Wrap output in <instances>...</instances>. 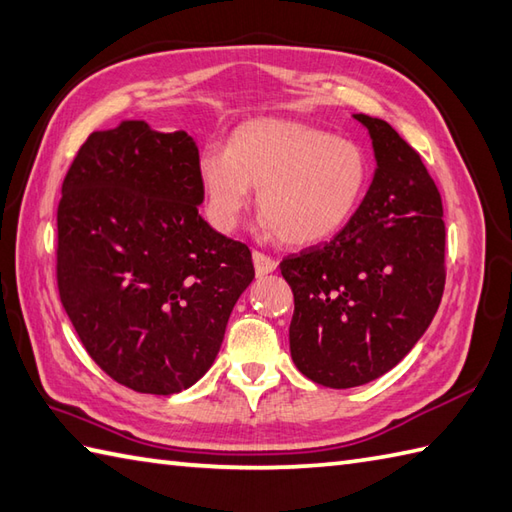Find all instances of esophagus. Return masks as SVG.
Wrapping results in <instances>:
<instances>
[{
  "instance_id": "esophagus-1",
  "label": "esophagus",
  "mask_w": 512,
  "mask_h": 512,
  "mask_svg": "<svg viewBox=\"0 0 512 512\" xmlns=\"http://www.w3.org/2000/svg\"><path fill=\"white\" fill-rule=\"evenodd\" d=\"M252 260H254L256 276H267V274H271V271H274L276 265H278L274 258H269V256H265V254H260V252H254V254H252Z\"/></svg>"
}]
</instances>
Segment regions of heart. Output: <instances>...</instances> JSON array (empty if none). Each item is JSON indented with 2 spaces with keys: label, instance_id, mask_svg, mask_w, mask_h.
I'll return each instance as SVG.
<instances>
[{
  "label": "heart",
  "instance_id": "1",
  "mask_svg": "<svg viewBox=\"0 0 512 512\" xmlns=\"http://www.w3.org/2000/svg\"><path fill=\"white\" fill-rule=\"evenodd\" d=\"M367 176L360 145L291 119L247 121L227 150L207 145L198 156L207 218L218 232H232L256 187L258 232L294 247L338 234L358 210Z\"/></svg>",
  "mask_w": 512,
  "mask_h": 512
}]
</instances>
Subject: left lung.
Listing matches in <instances>:
<instances>
[{
  "mask_svg": "<svg viewBox=\"0 0 512 512\" xmlns=\"http://www.w3.org/2000/svg\"><path fill=\"white\" fill-rule=\"evenodd\" d=\"M373 145V181L329 243L280 263L294 291L291 360L322 387L391 371L424 336L444 291L442 198L387 121L353 114Z\"/></svg>",
  "mask_w": 512,
  "mask_h": 512,
  "instance_id": "left-lung-1",
  "label": "left lung"
}]
</instances>
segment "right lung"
<instances>
[{"label": "right lung", "mask_w": 512, "mask_h": 512, "mask_svg": "<svg viewBox=\"0 0 512 512\" xmlns=\"http://www.w3.org/2000/svg\"><path fill=\"white\" fill-rule=\"evenodd\" d=\"M203 198L196 141L141 119L92 132L61 187V305L90 358L132 391L201 380L254 280L249 249L198 214Z\"/></svg>", "instance_id": "1"}]
</instances>
